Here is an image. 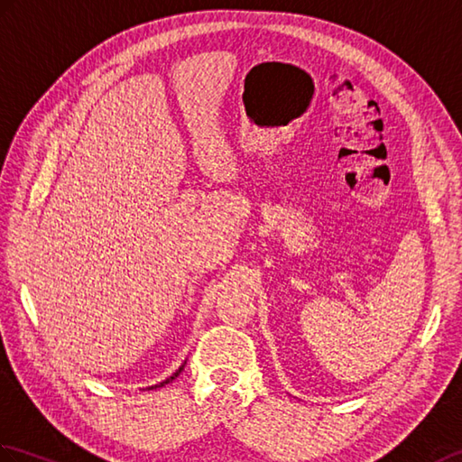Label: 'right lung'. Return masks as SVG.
<instances>
[{
	"label": "right lung",
	"instance_id": "right-lung-1",
	"mask_svg": "<svg viewBox=\"0 0 462 462\" xmlns=\"http://www.w3.org/2000/svg\"><path fill=\"white\" fill-rule=\"evenodd\" d=\"M187 364V362H185ZM185 364H182V366H179V370H175L173 374H171V376L167 378V380H163V382H159V383H155V385H149V388L147 390H157V388H163V385L165 383H169V382H173L177 376H179V374L182 372V368H185Z\"/></svg>",
	"mask_w": 462,
	"mask_h": 462
}]
</instances>
